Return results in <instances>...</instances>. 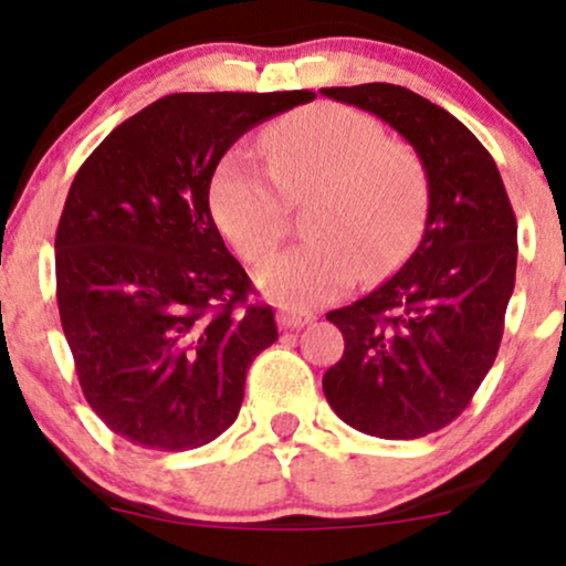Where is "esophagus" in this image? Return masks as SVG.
I'll return each instance as SVG.
<instances>
[{"instance_id": "34e87169", "label": "esophagus", "mask_w": 566, "mask_h": 566, "mask_svg": "<svg viewBox=\"0 0 566 566\" xmlns=\"http://www.w3.org/2000/svg\"><path fill=\"white\" fill-rule=\"evenodd\" d=\"M314 319H316L314 314H295V311H284V314H279V324H282L284 329H301Z\"/></svg>"}]
</instances>
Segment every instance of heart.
<instances>
[{"mask_svg":"<svg viewBox=\"0 0 566 566\" xmlns=\"http://www.w3.org/2000/svg\"><path fill=\"white\" fill-rule=\"evenodd\" d=\"M265 161L231 148L210 178L218 229L244 261L282 242L290 205L305 207L308 242L258 265L271 303L311 311L399 265L426 216L423 161L354 108L322 103L276 122L261 138Z\"/></svg>","mask_w":566,"mask_h":566,"instance_id":"1","label":"heart"}]
</instances>
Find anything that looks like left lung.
I'll return each mask as SVG.
<instances>
[{"label": "left lung", "instance_id": "1", "mask_svg": "<svg viewBox=\"0 0 566 566\" xmlns=\"http://www.w3.org/2000/svg\"><path fill=\"white\" fill-rule=\"evenodd\" d=\"M319 93L375 114L423 161V237L388 282L329 311L346 350L322 378L343 423L420 439L469 407L495 361L516 282V218L486 148L437 103L386 82Z\"/></svg>", "mask_w": 566, "mask_h": 566}]
</instances>
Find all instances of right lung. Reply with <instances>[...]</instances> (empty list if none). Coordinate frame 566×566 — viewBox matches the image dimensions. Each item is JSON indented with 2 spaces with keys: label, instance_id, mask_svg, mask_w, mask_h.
Wrapping results in <instances>:
<instances>
[{
  "label": "right lung",
  "instance_id": "obj_1",
  "mask_svg": "<svg viewBox=\"0 0 566 566\" xmlns=\"http://www.w3.org/2000/svg\"><path fill=\"white\" fill-rule=\"evenodd\" d=\"M314 101L175 93L129 116L76 172L55 233L63 335L84 399L146 450L210 444L237 420L247 367L276 340L210 212V178L247 129Z\"/></svg>",
  "mask_w": 566,
  "mask_h": 566
}]
</instances>
